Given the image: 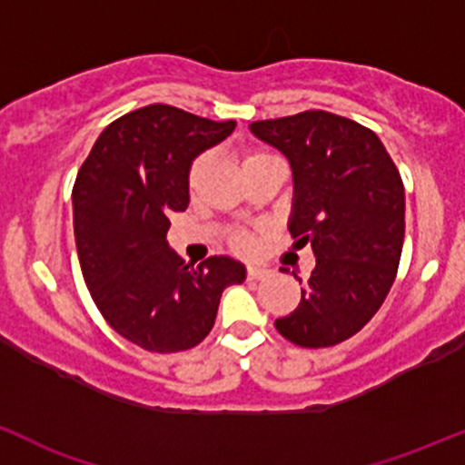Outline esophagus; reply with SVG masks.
<instances>
[{
  "label": "esophagus",
  "instance_id": "esophagus-1",
  "mask_svg": "<svg viewBox=\"0 0 465 465\" xmlns=\"http://www.w3.org/2000/svg\"><path fill=\"white\" fill-rule=\"evenodd\" d=\"M272 276V270L261 265H249L247 267V278L249 281H265V278Z\"/></svg>",
  "mask_w": 465,
  "mask_h": 465
}]
</instances>
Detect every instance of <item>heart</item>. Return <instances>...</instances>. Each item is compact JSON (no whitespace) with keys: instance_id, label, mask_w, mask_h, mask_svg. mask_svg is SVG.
Returning a JSON list of instances; mask_svg holds the SVG:
<instances>
[{"instance_id":"b5f03b06","label":"heart","mask_w":465,"mask_h":465,"mask_svg":"<svg viewBox=\"0 0 465 465\" xmlns=\"http://www.w3.org/2000/svg\"><path fill=\"white\" fill-rule=\"evenodd\" d=\"M267 164H285V163H282L281 155L273 153L270 149H265V146H249V149L242 151V171H245V175L249 171L267 167ZM204 167H207V158H204V155H198V158L189 164V173H187L189 189H195V184H198ZM229 245H232V249H236V252L247 253L252 252L253 242L252 238H249V233L233 232L232 236H229Z\"/></svg>"}]
</instances>
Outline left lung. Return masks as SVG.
Wrapping results in <instances>:
<instances>
[{"instance_id": "obj_1", "label": "left lung", "mask_w": 465, "mask_h": 465, "mask_svg": "<svg viewBox=\"0 0 465 465\" xmlns=\"http://www.w3.org/2000/svg\"><path fill=\"white\" fill-rule=\"evenodd\" d=\"M252 131L290 158V232L316 256L298 307L273 325L298 348L343 343L372 321L397 278L405 236L397 164L372 129L330 111L258 120Z\"/></svg>"}]
</instances>
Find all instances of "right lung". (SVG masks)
Here are the masks:
<instances>
[{"label":"right lung","instance_id":"1","mask_svg":"<svg viewBox=\"0 0 465 465\" xmlns=\"http://www.w3.org/2000/svg\"><path fill=\"white\" fill-rule=\"evenodd\" d=\"M236 122L149 104L111 122L73 184V229L93 302L146 351L192 350L212 331L223 290L245 267L209 256L193 267L169 249L173 212L189 204V164Z\"/></svg>","mask_w":465,"mask_h":465}]
</instances>
